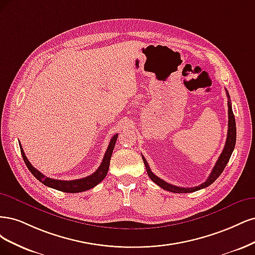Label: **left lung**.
Listing matches in <instances>:
<instances>
[{"label":"left lung","instance_id":"8db88e82","mask_svg":"<svg viewBox=\"0 0 255 255\" xmlns=\"http://www.w3.org/2000/svg\"><path fill=\"white\" fill-rule=\"evenodd\" d=\"M227 92V96H228V114H229V122H228V134H227V141H226V145H225V148L221 152V154L219 155V158L215 164L214 168H213L212 172L210 174V176L208 177V179L205 180V182L201 183L198 186H195V187H180V186H176V185H172L169 184L167 182L164 181V180L160 179L159 177L155 176L153 172L150 170V167L148 165V163H147L146 159L144 157L143 161L145 164V167L147 170V174H148L149 178L152 180V181L158 184L160 187H162L163 190L171 192V193H193L196 191H199L201 188H205L208 187L209 185H211L213 182L215 181V180L221 175V172L224 171L226 165L228 164L230 158H231V154L234 150V147H235V143H236V124H235V118H234V114L232 111V105H231V101H230V95L228 93V90H226Z\"/></svg>","mask_w":255,"mask_h":255}]
</instances>
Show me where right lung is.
I'll return each instance as SVG.
<instances>
[{"label": "right lung", "instance_id": "1", "mask_svg": "<svg viewBox=\"0 0 255 255\" xmlns=\"http://www.w3.org/2000/svg\"><path fill=\"white\" fill-rule=\"evenodd\" d=\"M118 135H119L118 133L114 134L112 136V138L110 139V143L108 145V148H107V150H106L104 159L101 163V166L96 169L95 172H93L92 175H90L86 178H81V179H77V180H70V181H64V180H56V179L45 177L43 174H41L38 169H36L29 163L25 153H24V150L22 148L21 144H20V149H21V153H22V158H23L24 162H25L27 168L41 183H43L44 185H46L48 187L55 188V190H58V191L64 192V193H73L74 194V193H80V192L88 191V190H90V188L96 186L98 183H101L103 181L104 178L107 176V174H108L111 155L113 152L114 146H116Z\"/></svg>", "mask_w": 255, "mask_h": 255}]
</instances>
